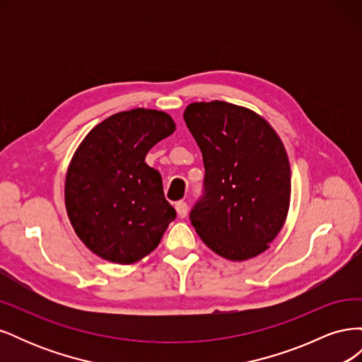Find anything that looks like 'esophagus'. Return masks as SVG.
<instances>
[{
  "label": "esophagus",
  "mask_w": 362,
  "mask_h": 362,
  "mask_svg": "<svg viewBox=\"0 0 362 362\" xmlns=\"http://www.w3.org/2000/svg\"><path fill=\"white\" fill-rule=\"evenodd\" d=\"M175 208H177V213L180 217H185L187 216V211H189V205L187 202L184 201H178L177 204H175Z\"/></svg>",
  "instance_id": "1"
}]
</instances>
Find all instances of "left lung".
<instances>
[{"label": "left lung", "instance_id": "1", "mask_svg": "<svg viewBox=\"0 0 362 362\" xmlns=\"http://www.w3.org/2000/svg\"><path fill=\"white\" fill-rule=\"evenodd\" d=\"M184 120L205 168L202 194L190 211L193 228L223 258L257 257L287 217L291 170L286 148L261 116L225 101L193 103Z\"/></svg>", "mask_w": 362, "mask_h": 362}]
</instances>
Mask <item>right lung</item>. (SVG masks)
Here are the masks:
<instances>
[{
	"mask_svg": "<svg viewBox=\"0 0 362 362\" xmlns=\"http://www.w3.org/2000/svg\"><path fill=\"white\" fill-rule=\"evenodd\" d=\"M173 131L168 113L134 108L103 120L76 149L64 204L76 235L98 257L136 262L158 246L175 221L160 172L145 163L149 149Z\"/></svg>",
	"mask_w": 362,
	"mask_h": 362,
	"instance_id": "add662e5",
	"label": "right lung"
}]
</instances>
